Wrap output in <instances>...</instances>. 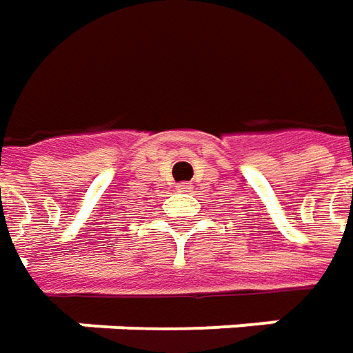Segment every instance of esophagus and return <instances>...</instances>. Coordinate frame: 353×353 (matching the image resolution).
Instances as JSON below:
<instances>
[{"label":"esophagus","instance_id":"34e87169","mask_svg":"<svg viewBox=\"0 0 353 353\" xmlns=\"http://www.w3.org/2000/svg\"><path fill=\"white\" fill-rule=\"evenodd\" d=\"M177 189H179V191H189V189H191V185H189V183H179V185H177Z\"/></svg>","mask_w":353,"mask_h":353}]
</instances>
